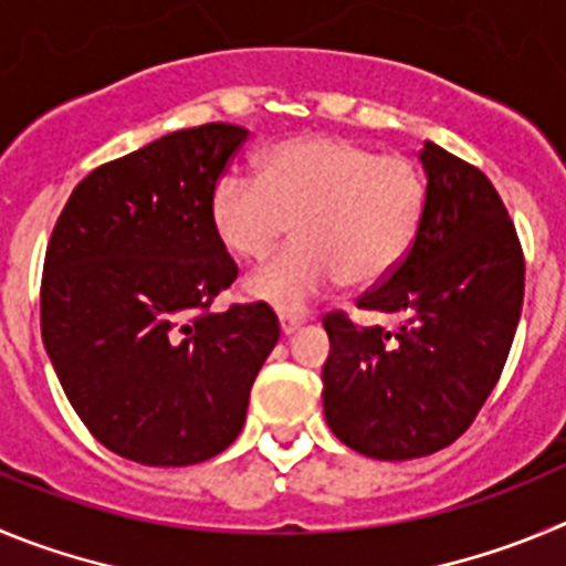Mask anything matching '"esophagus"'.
I'll return each mask as SVG.
<instances>
[{
    "label": "esophagus",
    "instance_id": "1",
    "mask_svg": "<svg viewBox=\"0 0 566 566\" xmlns=\"http://www.w3.org/2000/svg\"><path fill=\"white\" fill-rule=\"evenodd\" d=\"M304 321H307V315L304 313H293V310H282V313H279V324H282L284 335H293L295 329L302 327Z\"/></svg>",
    "mask_w": 566,
    "mask_h": 566
}]
</instances>
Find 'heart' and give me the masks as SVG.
I'll return each instance as SVG.
<instances>
[{
	"label": "heart",
	"mask_w": 566,
	"mask_h": 566,
	"mask_svg": "<svg viewBox=\"0 0 566 566\" xmlns=\"http://www.w3.org/2000/svg\"><path fill=\"white\" fill-rule=\"evenodd\" d=\"M429 206L415 160L380 155L353 137L282 140L256 177L228 171L211 191V228L228 253L264 259L293 222L287 251L248 276L251 298L298 310L340 276L355 287L384 282L409 256Z\"/></svg>",
	"instance_id": "obj_1"
}]
</instances>
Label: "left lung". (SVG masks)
Masks as SVG:
<instances>
[{
    "label": "left lung",
    "instance_id": "left-lung-1",
    "mask_svg": "<svg viewBox=\"0 0 566 566\" xmlns=\"http://www.w3.org/2000/svg\"><path fill=\"white\" fill-rule=\"evenodd\" d=\"M429 206L409 256L366 290L358 310L397 329L324 315V415L371 460H417L451 446L505 369L524 298V253L493 182L426 140Z\"/></svg>",
    "mask_w": 566,
    "mask_h": 566
}]
</instances>
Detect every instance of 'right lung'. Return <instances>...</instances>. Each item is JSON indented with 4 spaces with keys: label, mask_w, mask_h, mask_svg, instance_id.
<instances>
[{
    "label": "right lung",
    "mask_w": 566,
    "mask_h": 566,
    "mask_svg": "<svg viewBox=\"0 0 566 566\" xmlns=\"http://www.w3.org/2000/svg\"><path fill=\"white\" fill-rule=\"evenodd\" d=\"M245 140L242 126L202 124L104 163L48 242L44 349L90 434L140 465L226 451L279 340L264 302L211 310L239 273L211 228V191Z\"/></svg>",
    "instance_id": "1"
}]
</instances>
